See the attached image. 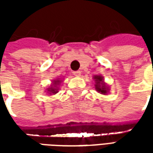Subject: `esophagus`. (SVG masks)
Listing matches in <instances>:
<instances>
[{
	"mask_svg": "<svg viewBox=\"0 0 153 153\" xmlns=\"http://www.w3.org/2000/svg\"><path fill=\"white\" fill-rule=\"evenodd\" d=\"M74 75L76 77H79L81 75V72H80L79 70H78V71H74Z\"/></svg>",
	"mask_w": 153,
	"mask_h": 153,
	"instance_id": "esophagus-1",
	"label": "esophagus"
}]
</instances>
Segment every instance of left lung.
Instances as JSON below:
<instances>
[{
  "mask_svg": "<svg viewBox=\"0 0 153 153\" xmlns=\"http://www.w3.org/2000/svg\"><path fill=\"white\" fill-rule=\"evenodd\" d=\"M95 80V89L98 93H102L103 95H106V93L109 92V88L106 86V84L103 81L102 76L100 75H95L93 77Z\"/></svg>",
  "mask_w": 153,
  "mask_h": 153,
  "instance_id": "8db88e82",
  "label": "left lung"
}]
</instances>
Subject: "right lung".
I'll return each mask as SVG.
<instances>
[{
	"label": "right lung",
	"mask_w": 153,
	"mask_h": 153,
	"mask_svg": "<svg viewBox=\"0 0 153 153\" xmlns=\"http://www.w3.org/2000/svg\"><path fill=\"white\" fill-rule=\"evenodd\" d=\"M61 83V81L60 79H56L54 80L53 83H52V85L47 88V93H49L50 95H52V94H56V93H58V85Z\"/></svg>",
	"instance_id": "obj_1"
}]
</instances>
